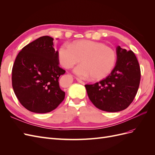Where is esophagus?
<instances>
[{"instance_id":"34e87169","label":"esophagus","mask_w":155,"mask_h":155,"mask_svg":"<svg viewBox=\"0 0 155 155\" xmlns=\"http://www.w3.org/2000/svg\"><path fill=\"white\" fill-rule=\"evenodd\" d=\"M77 81H78L79 83L82 84V85H85V82L83 81L82 80H81V79H77Z\"/></svg>"}]
</instances>
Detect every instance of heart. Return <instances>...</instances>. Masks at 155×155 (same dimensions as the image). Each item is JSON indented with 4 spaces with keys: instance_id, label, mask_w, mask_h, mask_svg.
Wrapping results in <instances>:
<instances>
[{
    "instance_id": "b5f03b06",
    "label": "heart",
    "mask_w": 155,
    "mask_h": 155,
    "mask_svg": "<svg viewBox=\"0 0 155 155\" xmlns=\"http://www.w3.org/2000/svg\"><path fill=\"white\" fill-rule=\"evenodd\" d=\"M117 59L116 50L100 42L80 40L71 45H63L58 51V60L64 68H72L82 61L83 64L74 68L75 74L81 79L92 77L100 80L109 75Z\"/></svg>"
}]
</instances>
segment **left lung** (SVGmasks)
Returning <instances> with one entry per match:
<instances>
[{"instance_id":"obj_1","label":"left lung","mask_w":155,"mask_h":155,"mask_svg":"<svg viewBox=\"0 0 155 155\" xmlns=\"http://www.w3.org/2000/svg\"><path fill=\"white\" fill-rule=\"evenodd\" d=\"M116 66L105 79L85 85L89 99L97 109L110 112L123 110L134 100L140 85L141 72L132 50L116 48Z\"/></svg>"}]
</instances>
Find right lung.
<instances>
[{"label": "right lung", "mask_w": 155, "mask_h": 155, "mask_svg": "<svg viewBox=\"0 0 155 155\" xmlns=\"http://www.w3.org/2000/svg\"><path fill=\"white\" fill-rule=\"evenodd\" d=\"M54 39L43 36L23 48L12 68V87L21 104L35 113H46L64 99L59 78L65 70L59 66Z\"/></svg>", "instance_id": "1"}]
</instances>
